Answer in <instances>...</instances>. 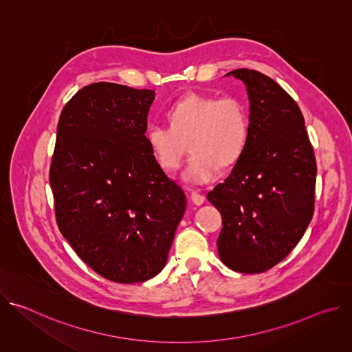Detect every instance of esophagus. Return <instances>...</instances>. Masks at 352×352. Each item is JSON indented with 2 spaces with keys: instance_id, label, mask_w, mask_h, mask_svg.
Listing matches in <instances>:
<instances>
[{
  "instance_id": "1",
  "label": "esophagus",
  "mask_w": 352,
  "mask_h": 352,
  "mask_svg": "<svg viewBox=\"0 0 352 352\" xmlns=\"http://www.w3.org/2000/svg\"><path fill=\"white\" fill-rule=\"evenodd\" d=\"M190 200H192V202H193L196 206H200V205L205 204V196H204L202 193L196 192V190H192V192H190Z\"/></svg>"
}]
</instances>
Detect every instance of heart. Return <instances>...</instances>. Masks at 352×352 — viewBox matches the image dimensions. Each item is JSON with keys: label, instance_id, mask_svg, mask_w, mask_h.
<instances>
[{"label": "heart", "instance_id": "1", "mask_svg": "<svg viewBox=\"0 0 352 352\" xmlns=\"http://www.w3.org/2000/svg\"><path fill=\"white\" fill-rule=\"evenodd\" d=\"M171 125L152 124L146 140L157 163L167 171L181 166L190 152L182 179L204 185L214 179L219 167L232 166L241 156L248 138V117L236 97L188 93L170 110Z\"/></svg>", "mask_w": 352, "mask_h": 352}]
</instances>
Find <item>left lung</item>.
Instances as JSON below:
<instances>
[{
  "label": "left lung",
  "instance_id": "left-lung-1",
  "mask_svg": "<svg viewBox=\"0 0 352 352\" xmlns=\"http://www.w3.org/2000/svg\"><path fill=\"white\" fill-rule=\"evenodd\" d=\"M241 79L249 98L248 138L231 174L208 199L221 213V262L234 272L263 273L305 234L315 209L316 160L295 100L254 69Z\"/></svg>",
  "mask_w": 352,
  "mask_h": 352
}]
</instances>
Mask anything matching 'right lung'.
Wrapping results in <instances>:
<instances>
[{
    "instance_id": "add662e5",
    "label": "right lung",
    "mask_w": 352,
    "mask_h": 352,
    "mask_svg": "<svg viewBox=\"0 0 352 352\" xmlns=\"http://www.w3.org/2000/svg\"><path fill=\"white\" fill-rule=\"evenodd\" d=\"M155 91L98 82L61 111L50 167L57 224L96 273L133 284L166 266L186 199L146 140Z\"/></svg>"
}]
</instances>
